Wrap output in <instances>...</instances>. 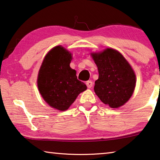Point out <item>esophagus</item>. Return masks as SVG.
Returning <instances> with one entry per match:
<instances>
[{"instance_id": "34e87169", "label": "esophagus", "mask_w": 160, "mask_h": 160, "mask_svg": "<svg viewBox=\"0 0 160 160\" xmlns=\"http://www.w3.org/2000/svg\"><path fill=\"white\" fill-rule=\"evenodd\" d=\"M86 86H87V87L88 88H91L92 86H93V83L91 82V81H88V82H86Z\"/></svg>"}]
</instances>
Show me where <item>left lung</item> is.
Segmentation results:
<instances>
[{"mask_svg": "<svg viewBox=\"0 0 160 160\" xmlns=\"http://www.w3.org/2000/svg\"><path fill=\"white\" fill-rule=\"evenodd\" d=\"M92 57L99 73L98 79L95 82V93L110 108L121 107L129 100L135 88L133 70L121 53L114 49L93 53Z\"/></svg>", "mask_w": 160, "mask_h": 160, "instance_id": "obj_1", "label": "left lung"}]
</instances>
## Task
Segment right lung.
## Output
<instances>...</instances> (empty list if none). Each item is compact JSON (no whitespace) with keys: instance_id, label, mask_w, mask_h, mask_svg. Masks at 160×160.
<instances>
[{"instance_id":"add662e5","label":"right lung","mask_w":160,"mask_h":160,"mask_svg":"<svg viewBox=\"0 0 160 160\" xmlns=\"http://www.w3.org/2000/svg\"><path fill=\"white\" fill-rule=\"evenodd\" d=\"M72 55L62 46H56L46 55L39 70L38 88L45 101L52 108L64 111L78 95L86 90L69 67Z\"/></svg>"}]
</instances>
